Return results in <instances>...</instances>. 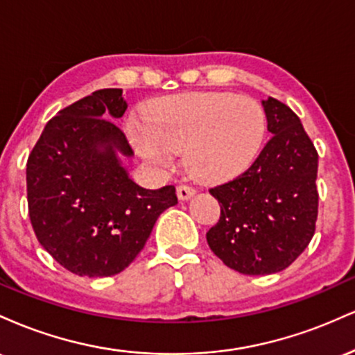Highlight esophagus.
<instances>
[{
  "label": "esophagus",
  "mask_w": 355,
  "mask_h": 355,
  "mask_svg": "<svg viewBox=\"0 0 355 355\" xmlns=\"http://www.w3.org/2000/svg\"><path fill=\"white\" fill-rule=\"evenodd\" d=\"M177 195L180 200H189V198H191L195 195V189L193 187H189V185H180L177 189Z\"/></svg>",
  "instance_id": "34e87169"
}]
</instances>
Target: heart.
Here are the masks:
<instances>
[{
    "label": "heart",
    "instance_id": "heart-1",
    "mask_svg": "<svg viewBox=\"0 0 355 355\" xmlns=\"http://www.w3.org/2000/svg\"><path fill=\"white\" fill-rule=\"evenodd\" d=\"M263 108L234 93H189L158 100L150 121L132 120L128 133L137 152L153 166H168L185 152L197 178L218 183L250 166L266 135Z\"/></svg>",
    "mask_w": 355,
    "mask_h": 355
}]
</instances>
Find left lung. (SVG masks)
<instances>
[{"label": "left lung", "instance_id": "obj_1", "mask_svg": "<svg viewBox=\"0 0 355 355\" xmlns=\"http://www.w3.org/2000/svg\"><path fill=\"white\" fill-rule=\"evenodd\" d=\"M272 138L235 180L210 193L220 220L207 232L215 255L245 275L284 270L305 250L317 220V155L299 116L279 100H262Z\"/></svg>", "mask_w": 355, "mask_h": 355}]
</instances>
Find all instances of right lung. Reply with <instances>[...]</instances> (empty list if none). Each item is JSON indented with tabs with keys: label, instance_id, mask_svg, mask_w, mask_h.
<instances>
[{
	"label": "right lung",
	"instance_id": "1",
	"mask_svg": "<svg viewBox=\"0 0 355 355\" xmlns=\"http://www.w3.org/2000/svg\"><path fill=\"white\" fill-rule=\"evenodd\" d=\"M128 108L120 88L93 92L56 113L26 164L30 220L60 266L80 277L120 274L135 260L175 187L150 190L121 158L133 150L113 123Z\"/></svg>",
	"mask_w": 355,
	"mask_h": 355
}]
</instances>
